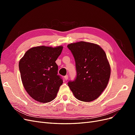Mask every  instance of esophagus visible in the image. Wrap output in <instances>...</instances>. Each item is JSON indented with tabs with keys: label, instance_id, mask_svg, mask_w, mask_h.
<instances>
[{
	"label": "esophagus",
	"instance_id": "obj_1",
	"mask_svg": "<svg viewBox=\"0 0 135 135\" xmlns=\"http://www.w3.org/2000/svg\"><path fill=\"white\" fill-rule=\"evenodd\" d=\"M64 79H65V80H67L68 79V75H65V76H64Z\"/></svg>",
	"mask_w": 135,
	"mask_h": 135
}]
</instances>
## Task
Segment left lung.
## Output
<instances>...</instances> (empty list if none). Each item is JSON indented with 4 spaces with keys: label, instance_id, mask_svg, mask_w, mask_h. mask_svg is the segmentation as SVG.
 Instances as JSON below:
<instances>
[{
    "label": "left lung",
    "instance_id": "obj_1",
    "mask_svg": "<svg viewBox=\"0 0 135 135\" xmlns=\"http://www.w3.org/2000/svg\"><path fill=\"white\" fill-rule=\"evenodd\" d=\"M74 56L76 75L68 83L78 100L91 102L99 97L107 87L110 67L105 52L97 44L79 42L69 44Z\"/></svg>",
    "mask_w": 135,
    "mask_h": 135
}]
</instances>
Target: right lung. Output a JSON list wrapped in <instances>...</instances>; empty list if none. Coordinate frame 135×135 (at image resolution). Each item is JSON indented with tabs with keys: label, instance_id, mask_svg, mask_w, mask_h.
I'll return each instance as SVG.
<instances>
[{
	"label": "right lung",
	"instance_id": "right-lung-1",
	"mask_svg": "<svg viewBox=\"0 0 135 135\" xmlns=\"http://www.w3.org/2000/svg\"><path fill=\"white\" fill-rule=\"evenodd\" d=\"M63 47L31 48L19 62V70L25 90L40 103H49L56 97L62 78L58 75L56 61Z\"/></svg>",
	"mask_w": 135,
	"mask_h": 135
}]
</instances>
